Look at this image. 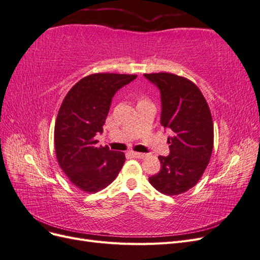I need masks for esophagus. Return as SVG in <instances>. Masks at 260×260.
Wrapping results in <instances>:
<instances>
[{
	"mask_svg": "<svg viewBox=\"0 0 260 260\" xmlns=\"http://www.w3.org/2000/svg\"><path fill=\"white\" fill-rule=\"evenodd\" d=\"M130 154L132 155V157H135V158H139V159H143L146 157V154L143 153H138V152H130Z\"/></svg>",
	"mask_w": 260,
	"mask_h": 260,
	"instance_id": "1",
	"label": "esophagus"
}]
</instances>
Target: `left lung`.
I'll return each instance as SVG.
<instances>
[{"mask_svg":"<svg viewBox=\"0 0 260 260\" xmlns=\"http://www.w3.org/2000/svg\"><path fill=\"white\" fill-rule=\"evenodd\" d=\"M160 91L162 127L171 132L169 156H159L160 170L148 178L157 191L174 196L190 190L202 178L214 147V123L198 85L174 74H144Z\"/></svg>","mask_w":260,"mask_h":260,"instance_id":"obj_1","label":"left lung"}]
</instances>
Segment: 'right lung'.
<instances>
[{"mask_svg": "<svg viewBox=\"0 0 260 260\" xmlns=\"http://www.w3.org/2000/svg\"><path fill=\"white\" fill-rule=\"evenodd\" d=\"M137 75L93 74L78 81L60 105L54 145L59 167L75 186L96 193L111 184L125 160L124 153L99 146L115 93Z\"/></svg>", "mask_w": 260, "mask_h": 260, "instance_id": "add662e5", "label": "right lung"}]
</instances>
